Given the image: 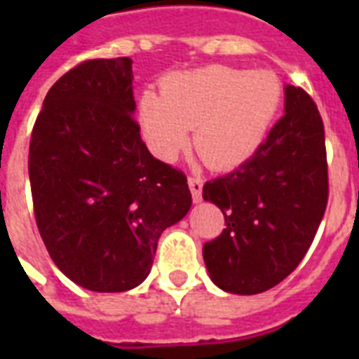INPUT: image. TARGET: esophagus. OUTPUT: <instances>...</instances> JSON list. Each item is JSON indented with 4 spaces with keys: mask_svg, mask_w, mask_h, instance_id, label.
<instances>
[{
    "mask_svg": "<svg viewBox=\"0 0 359 359\" xmlns=\"http://www.w3.org/2000/svg\"><path fill=\"white\" fill-rule=\"evenodd\" d=\"M188 186H190L194 201L201 203L203 201V179H199V177H190V179H188Z\"/></svg>",
    "mask_w": 359,
    "mask_h": 359,
    "instance_id": "obj_1",
    "label": "esophagus"
}]
</instances>
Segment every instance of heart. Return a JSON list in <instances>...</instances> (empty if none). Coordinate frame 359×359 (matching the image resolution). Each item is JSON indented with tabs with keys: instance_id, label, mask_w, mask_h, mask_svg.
Masks as SVG:
<instances>
[{
	"instance_id": "1",
	"label": "heart",
	"mask_w": 359,
	"mask_h": 359,
	"mask_svg": "<svg viewBox=\"0 0 359 359\" xmlns=\"http://www.w3.org/2000/svg\"><path fill=\"white\" fill-rule=\"evenodd\" d=\"M283 102L273 72L212 65L173 72L160 93L145 89L137 121L151 151L173 162L190 141L208 168L235 169L255 156Z\"/></svg>"
}]
</instances>
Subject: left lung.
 Here are the masks:
<instances>
[{
  "label": "left lung",
  "mask_w": 359,
  "mask_h": 359,
  "mask_svg": "<svg viewBox=\"0 0 359 359\" xmlns=\"http://www.w3.org/2000/svg\"><path fill=\"white\" fill-rule=\"evenodd\" d=\"M203 199L224 212L227 225L203 245L219 289L259 294L294 272L328 205L323 117L302 87H285V115L255 156L208 180Z\"/></svg>",
  "instance_id": "8db88e82"
}]
</instances>
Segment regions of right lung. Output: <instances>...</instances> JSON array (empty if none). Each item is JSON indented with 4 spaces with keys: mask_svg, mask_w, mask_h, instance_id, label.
Here are the masks:
<instances>
[{
    "mask_svg": "<svg viewBox=\"0 0 359 359\" xmlns=\"http://www.w3.org/2000/svg\"><path fill=\"white\" fill-rule=\"evenodd\" d=\"M132 59H89L48 91L31 132L39 233L55 266L83 289L145 281L163 231L191 207L186 175L140 135Z\"/></svg>",
    "mask_w": 359,
    "mask_h": 359,
    "instance_id": "add662e5",
    "label": "right lung"
}]
</instances>
